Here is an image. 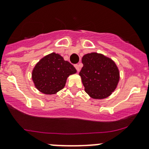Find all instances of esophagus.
<instances>
[{
	"mask_svg": "<svg viewBox=\"0 0 149 149\" xmlns=\"http://www.w3.org/2000/svg\"><path fill=\"white\" fill-rule=\"evenodd\" d=\"M74 67H75V68H76V70H77L78 72L79 71V70H80L79 65H77V64H76V65H74Z\"/></svg>",
	"mask_w": 149,
	"mask_h": 149,
	"instance_id": "esophagus-1",
	"label": "esophagus"
}]
</instances>
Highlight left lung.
<instances>
[{
    "instance_id": "obj_1",
    "label": "left lung",
    "mask_w": 149,
    "mask_h": 149,
    "mask_svg": "<svg viewBox=\"0 0 149 149\" xmlns=\"http://www.w3.org/2000/svg\"><path fill=\"white\" fill-rule=\"evenodd\" d=\"M79 76L84 91L95 100H103L112 94L120 81V70L113 60L102 53L83 56Z\"/></svg>"
}]
</instances>
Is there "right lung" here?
I'll use <instances>...</instances> for the list:
<instances>
[{
	"label": "right lung",
	"mask_w": 149,
	"mask_h": 149,
	"mask_svg": "<svg viewBox=\"0 0 149 149\" xmlns=\"http://www.w3.org/2000/svg\"><path fill=\"white\" fill-rule=\"evenodd\" d=\"M76 68L61 55L52 53L36 63L32 80L37 90L47 95L56 94L64 88L69 76L76 73Z\"/></svg>",
	"instance_id": "add662e5"
}]
</instances>
